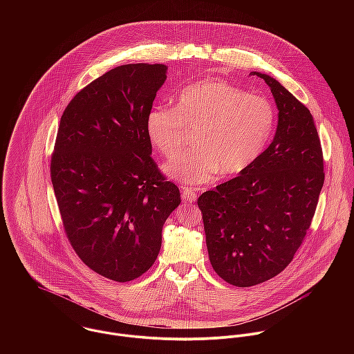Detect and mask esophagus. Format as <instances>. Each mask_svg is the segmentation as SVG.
I'll list each match as a JSON object with an SVG mask.
<instances>
[{"instance_id": "1", "label": "esophagus", "mask_w": 354, "mask_h": 354, "mask_svg": "<svg viewBox=\"0 0 354 354\" xmlns=\"http://www.w3.org/2000/svg\"><path fill=\"white\" fill-rule=\"evenodd\" d=\"M198 198V194L194 188L189 187H183V199L185 202H195Z\"/></svg>"}]
</instances>
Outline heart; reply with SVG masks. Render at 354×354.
I'll list each match as a JSON object with an SVG mask.
<instances>
[{
  "mask_svg": "<svg viewBox=\"0 0 354 354\" xmlns=\"http://www.w3.org/2000/svg\"><path fill=\"white\" fill-rule=\"evenodd\" d=\"M274 128L271 102L216 79L185 87L174 107L155 106L146 118L152 146L166 158L181 151L195 131L198 147L165 167L184 184L208 183L221 170L227 176L244 171L264 151Z\"/></svg>",
  "mask_w": 354,
  "mask_h": 354,
  "instance_id": "heart-1",
  "label": "heart"
}]
</instances>
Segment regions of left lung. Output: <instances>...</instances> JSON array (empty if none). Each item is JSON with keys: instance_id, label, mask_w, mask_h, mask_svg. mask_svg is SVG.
I'll return each mask as SVG.
<instances>
[{"instance_id": "left-lung-1", "label": "left lung", "mask_w": 354, "mask_h": 354, "mask_svg": "<svg viewBox=\"0 0 354 354\" xmlns=\"http://www.w3.org/2000/svg\"><path fill=\"white\" fill-rule=\"evenodd\" d=\"M252 75L267 83L279 110L275 138L248 169L198 199L211 266L239 288L263 283L289 266L324 183L310 111L271 76Z\"/></svg>"}]
</instances>
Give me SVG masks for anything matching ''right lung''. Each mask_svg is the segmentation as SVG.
Here are the masks:
<instances>
[{"label": "right lung", "instance_id": "right-lung-1", "mask_svg": "<svg viewBox=\"0 0 354 354\" xmlns=\"http://www.w3.org/2000/svg\"><path fill=\"white\" fill-rule=\"evenodd\" d=\"M166 65L117 66L65 107L51 153L54 195L68 241L102 277L128 282L150 270L180 189L151 156L146 118Z\"/></svg>", "mask_w": 354, "mask_h": 354}]
</instances>
